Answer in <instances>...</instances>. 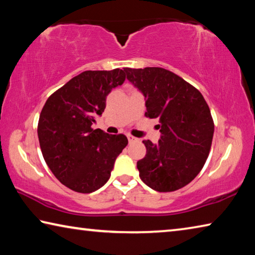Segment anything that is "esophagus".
Listing matches in <instances>:
<instances>
[{
	"label": "esophagus",
	"instance_id": "obj_1",
	"mask_svg": "<svg viewBox=\"0 0 255 255\" xmlns=\"http://www.w3.org/2000/svg\"><path fill=\"white\" fill-rule=\"evenodd\" d=\"M127 138H128L129 143H135V141L138 140L136 137H133V136H131V135H127Z\"/></svg>",
	"mask_w": 255,
	"mask_h": 255
}]
</instances>
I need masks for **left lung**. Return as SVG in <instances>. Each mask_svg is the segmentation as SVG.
I'll use <instances>...</instances> for the list:
<instances>
[{
	"label": "left lung",
	"instance_id": "8db88e82",
	"mask_svg": "<svg viewBox=\"0 0 255 255\" xmlns=\"http://www.w3.org/2000/svg\"><path fill=\"white\" fill-rule=\"evenodd\" d=\"M127 80L144 94L145 116L158 119L157 144L144 140L137 162L143 182L171 192L191 182L204 167L214 136V122L202 94L182 77L161 67L125 68Z\"/></svg>",
	"mask_w": 255,
	"mask_h": 255
}]
</instances>
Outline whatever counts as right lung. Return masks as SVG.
Segmentation results:
<instances>
[{
  "label": "right lung",
  "instance_id": "obj_1",
  "mask_svg": "<svg viewBox=\"0 0 255 255\" xmlns=\"http://www.w3.org/2000/svg\"><path fill=\"white\" fill-rule=\"evenodd\" d=\"M126 80L124 70L85 71L47 99L38 123V138L47 165L60 183L90 193L107 183L127 137L93 129L112 89Z\"/></svg>",
  "mask_w": 255,
  "mask_h": 255
}]
</instances>
